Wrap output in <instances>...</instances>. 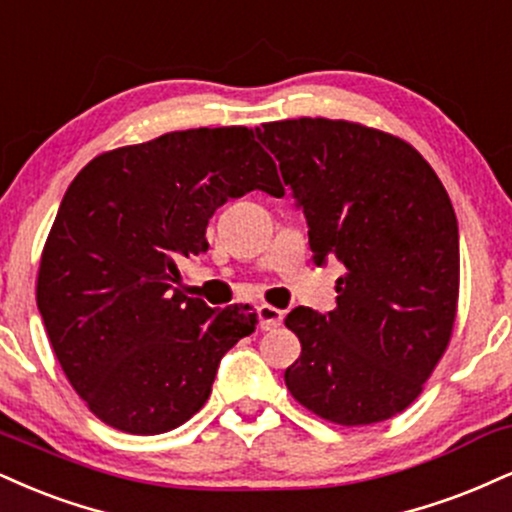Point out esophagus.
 <instances>
[{"instance_id":"obj_1","label":"esophagus","mask_w":512,"mask_h":512,"mask_svg":"<svg viewBox=\"0 0 512 512\" xmlns=\"http://www.w3.org/2000/svg\"><path fill=\"white\" fill-rule=\"evenodd\" d=\"M257 319H260V329L262 331H272V329H276V326H281L283 312L279 310V307L260 305V307H257Z\"/></svg>"}]
</instances>
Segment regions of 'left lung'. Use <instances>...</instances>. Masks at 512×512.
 Wrapping results in <instances>:
<instances>
[{"label":"left lung","mask_w":512,"mask_h":512,"mask_svg":"<svg viewBox=\"0 0 512 512\" xmlns=\"http://www.w3.org/2000/svg\"><path fill=\"white\" fill-rule=\"evenodd\" d=\"M279 159L317 264L336 260V310L288 312L300 357L288 391L343 427L384 422L420 396L451 341L460 288L451 197L415 147L353 121L255 128Z\"/></svg>","instance_id":"left-lung-1"}]
</instances>
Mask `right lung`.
<instances>
[{
    "label": "right lung",
    "instance_id": "add662e5",
    "mask_svg": "<svg viewBox=\"0 0 512 512\" xmlns=\"http://www.w3.org/2000/svg\"><path fill=\"white\" fill-rule=\"evenodd\" d=\"M250 190L281 197L252 128H190L102 152L61 200L42 250L38 310L66 379L126 434H164L212 393L226 350L255 331L250 307L212 310L178 291L209 248L217 209Z\"/></svg>",
    "mask_w": 512,
    "mask_h": 512
}]
</instances>
